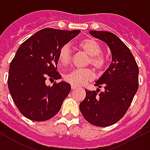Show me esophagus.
Wrapping results in <instances>:
<instances>
[{
  "label": "esophagus",
  "instance_id": "1",
  "mask_svg": "<svg viewBox=\"0 0 150 150\" xmlns=\"http://www.w3.org/2000/svg\"><path fill=\"white\" fill-rule=\"evenodd\" d=\"M75 89H76V86H71V90H72V91H74V90H75Z\"/></svg>",
  "mask_w": 150,
  "mask_h": 150
}]
</instances>
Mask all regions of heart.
<instances>
[{
	"mask_svg": "<svg viewBox=\"0 0 150 150\" xmlns=\"http://www.w3.org/2000/svg\"><path fill=\"white\" fill-rule=\"evenodd\" d=\"M80 49L85 54L90 56L89 64L92 65L95 69L102 71L105 67L106 60L101 53L103 48L100 44L95 39L88 38L82 40L79 44ZM71 61V52L69 45H64L61 47L59 52V62L61 66L66 67ZM95 79V73L91 69L73 70L64 75V79L72 86H83L86 83Z\"/></svg>",
	"mask_w": 150,
	"mask_h": 150,
	"instance_id": "1",
	"label": "heart"
}]
</instances>
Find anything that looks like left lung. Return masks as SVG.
Wrapping results in <instances>:
<instances>
[{
	"mask_svg": "<svg viewBox=\"0 0 150 150\" xmlns=\"http://www.w3.org/2000/svg\"><path fill=\"white\" fill-rule=\"evenodd\" d=\"M95 38L106 43L110 49L111 64L95 82L99 90H86V97L79 110L87 122L99 127H106L125 115L138 89V67L134 55L117 35L105 31H89Z\"/></svg>",
	"mask_w": 150,
	"mask_h": 150,
	"instance_id": "8db88e82",
	"label": "left lung"
}]
</instances>
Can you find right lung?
I'll return each mask as SVG.
<instances>
[{"mask_svg":"<svg viewBox=\"0 0 150 150\" xmlns=\"http://www.w3.org/2000/svg\"><path fill=\"white\" fill-rule=\"evenodd\" d=\"M80 30L44 28L19 47L8 70L10 95L24 117L35 122L55 116L69 94L71 85L64 81L46 84V79H60L56 67L59 52Z\"/></svg>","mask_w":150,"mask_h":150,"instance_id":"1","label":"right lung"}]
</instances>
